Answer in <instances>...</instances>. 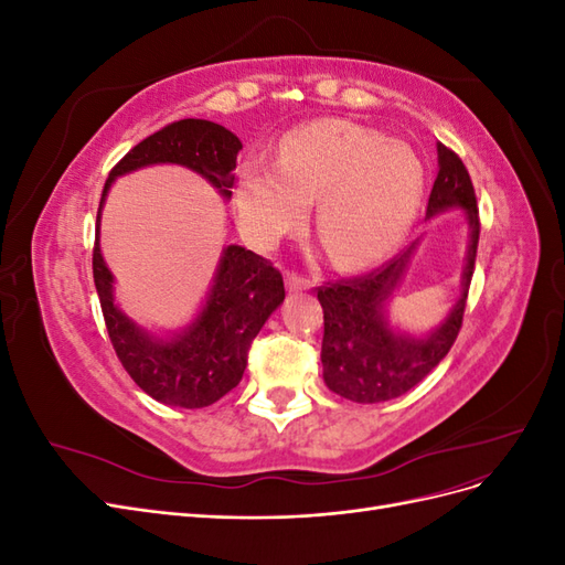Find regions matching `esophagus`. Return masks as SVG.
<instances>
[{
	"instance_id": "34e87169",
	"label": "esophagus",
	"mask_w": 565,
	"mask_h": 565,
	"mask_svg": "<svg viewBox=\"0 0 565 565\" xmlns=\"http://www.w3.org/2000/svg\"><path fill=\"white\" fill-rule=\"evenodd\" d=\"M313 280L303 278L299 273H287V289L289 292H301V289H311Z\"/></svg>"
}]
</instances>
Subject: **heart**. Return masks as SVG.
Listing matches in <instances>:
<instances>
[{"instance_id":"1","label":"heart","mask_w":565,"mask_h":565,"mask_svg":"<svg viewBox=\"0 0 565 565\" xmlns=\"http://www.w3.org/2000/svg\"><path fill=\"white\" fill-rule=\"evenodd\" d=\"M422 195L424 164L413 148L344 119L299 127L278 162H243L235 179L237 221L262 247L297 231L318 198L316 228L341 268L370 266L396 247Z\"/></svg>"}]
</instances>
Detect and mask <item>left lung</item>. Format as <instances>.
<instances>
[{
    "mask_svg": "<svg viewBox=\"0 0 565 565\" xmlns=\"http://www.w3.org/2000/svg\"><path fill=\"white\" fill-rule=\"evenodd\" d=\"M450 207L465 210L471 226V245L465 280H461V297L448 320L431 337L413 339L393 334L382 313V306L398 285L415 245L365 276L316 287L324 318L320 351L322 377L339 396L353 403L398 398L419 384L452 349L461 320H465L481 218H478L473 183L465 162L455 150L438 143V177L426 204V214L434 216Z\"/></svg>",
    "mask_w": 565,
    "mask_h": 565,
    "instance_id": "1",
    "label": "left lung"
}]
</instances>
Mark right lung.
<instances>
[{"mask_svg":"<svg viewBox=\"0 0 565 565\" xmlns=\"http://www.w3.org/2000/svg\"><path fill=\"white\" fill-rule=\"evenodd\" d=\"M241 150V139L226 127L207 119H179L136 143L110 169L100 195L92 264L110 344L136 386L164 405L207 407L241 384L254 337L285 299L282 273L252 249L228 245L210 299L191 328L174 339L148 337L113 301V276L98 247L100 207L117 177L160 162L193 169L231 198Z\"/></svg>","mask_w":565,"mask_h":565,"instance_id":"1","label":"right lung"}]
</instances>
